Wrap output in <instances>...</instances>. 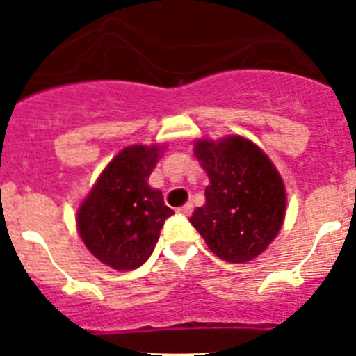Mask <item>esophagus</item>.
Here are the masks:
<instances>
[{
    "label": "esophagus",
    "instance_id": "obj_1",
    "mask_svg": "<svg viewBox=\"0 0 356 356\" xmlns=\"http://www.w3.org/2000/svg\"><path fill=\"white\" fill-rule=\"evenodd\" d=\"M193 210H194V207H193V203H187V205H184V207H180V209H178V213H180V216H191V213H193Z\"/></svg>",
    "mask_w": 356,
    "mask_h": 356
}]
</instances>
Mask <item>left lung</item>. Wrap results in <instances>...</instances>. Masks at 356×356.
<instances>
[{"instance_id":"obj_1","label":"left lung","mask_w":356,"mask_h":356,"mask_svg":"<svg viewBox=\"0 0 356 356\" xmlns=\"http://www.w3.org/2000/svg\"><path fill=\"white\" fill-rule=\"evenodd\" d=\"M196 159L209 175L205 205L191 217L207 246L226 262H250L278 235L285 187L267 155L244 137L200 140Z\"/></svg>"}]
</instances>
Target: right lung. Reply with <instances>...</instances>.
Listing matches in <instances>:
<instances>
[{"mask_svg":"<svg viewBox=\"0 0 356 356\" xmlns=\"http://www.w3.org/2000/svg\"><path fill=\"white\" fill-rule=\"evenodd\" d=\"M162 147L122 149L97 178L78 212L81 241L97 260L130 271L151 257L160 229L172 210L160 191L147 185Z\"/></svg>","mask_w":356,"mask_h":356,"instance_id":"add662e5","label":"right lung"}]
</instances>
